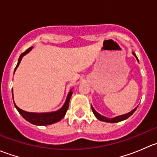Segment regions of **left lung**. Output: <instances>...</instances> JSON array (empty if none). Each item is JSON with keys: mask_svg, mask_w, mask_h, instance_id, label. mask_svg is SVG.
<instances>
[{"mask_svg": "<svg viewBox=\"0 0 157 157\" xmlns=\"http://www.w3.org/2000/svg\"><path fill=\"white\" fill-rule=\"evenodd\" d=\"M133 55L135 56V58H137V61H138V58H137V57L136 56L135 53H134V52H133ZM91 108H92V111H93V114L95 115V116L96 117V118H98L99 120H100V121H105V122H109V123H116V122H119V121H124V120L127 119V118H129V117L131 116V115H132L134 112H135L137 107H136V108L134 109H133L131 112H128V113L125 114V115H120V116L115 117V118H106V117L102 116V115H101L100 114L98 113V112H96L94 109H93V107L92 106V105H91Z\"/></svg>", "mask_w": 157, "mask_h": 157, "instance_id": "obj_1", "label": "left lung"}]
</instances>
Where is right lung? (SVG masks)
Instances as JSON below:
<instances>
[{
	"instance_id": "1",
	"label": "right lung",
	"mask_w": 157,
	"mask_h": 157,
	"mask_svg": "<svg viewBox=\"0 0 157 157\" xmlns=\"http://www.w3.org/2000/svg\"><path fill=\"white\" fill-rule=\"evenodd\" d=\"M33 47H30L23 53H22L20 55V58H19L18 63H17V66H16L15 69H14V72L16 71L17 67H18L19 64H20V61H21L22 58L25 55H26L27 53H29L30 51L32 50ZM73 92L71 91L69 92L68 95L67 96V99L65 101V103L64 104L61 109H60L59 110L56 111V112H45V113H34V112H28L26 111H23L22 109H20L15 104L13 101L14 105H15V108L17 109V111L19 112V113L23 116V118L24 119H26V121H28L31 124H35V125H49V124H52L54 123H56L58 121H61L65 115L66 112H67V109L69 106V102L70 99H71V95H72ZM12 96L13 99V89H12Z\"/></svg>"
}]
</instances>
